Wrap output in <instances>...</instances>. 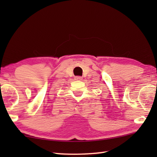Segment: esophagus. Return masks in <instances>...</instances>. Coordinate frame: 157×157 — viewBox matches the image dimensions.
I'll use <instances>...</instances> for the list:
<instances>
[{
    "label": "esophagus",
    "mask_w": 157,
    "mask_h": 157,
    "mask_svg": "<svg viewBox=\"0 0 157 157\" xmlns=\"http://www.w3.org/2000/svg\"><path fill=\"white\" fill-rule=\"evenodd\" d=\"M75 79H77V80H82V77H81V76H77V77H75Z\"/></svg>",
    "instance_id": "34e87169"
}]
</instances>
